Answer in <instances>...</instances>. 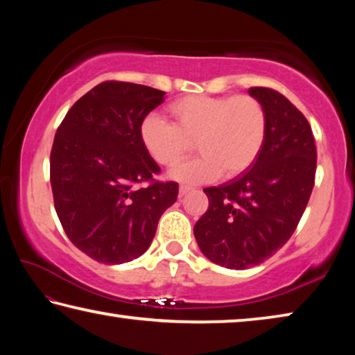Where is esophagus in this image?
Segmentation results:
<instances>
[{"mask_svg": "<svg viewBox=\"0 0 355 355\" xmlns=\"http://www.w3.org/2000/svg\"><path fill=\"white\" fill-rule=\"evenodd\" d=\"M191 191H192L191 186H184V184H182V186H180V197H184L186 194H189Z\"/></svg>", "mask_w": 355, "mask_h": 355, "instance_id": "obj_1", "label": "esophagus"}]
</instances>
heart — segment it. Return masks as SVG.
Returning a JSON list of instances; mask_svg holds the SVG:
<instances>
[{
	"instance_id": "1",
	"label": "heart",
	"mask_w": 355,
	"mask_h": 355,
	"mask_svg": "<svg viewBox=\"0 0 355 355\" xmlns=\"http://www.w3.org/2000/svg\"><path fill=\"white\" fill-rule=\"evenodd\" d=\"M172 122L147 116L139 136L159 166L171 167L189 155L200 156L171 171L182 183H207L224 172L233 178L249 169L266 141L268 114L252 95H186L167 106Z\"/></svg>"
}]
</instances>
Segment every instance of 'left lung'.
<instances>
[{"instance_id":"obj_1","label":"left lung","mask_w":355,"mask_h":355,"mask_svg":"<svg viewBox=\"0 0 355 355\" xmlns=\"http://www.w3.org/2000/svg\"><path fill=\"white\" fill-rule=\"evenodd\" d=\"M249 94L266 110V141L248 172L203 189L209 205L194 225L202 254L228 269L257 266L284 248L315 186L316 146L304 114L274 89Z\"/></svg>"}]
</instances>
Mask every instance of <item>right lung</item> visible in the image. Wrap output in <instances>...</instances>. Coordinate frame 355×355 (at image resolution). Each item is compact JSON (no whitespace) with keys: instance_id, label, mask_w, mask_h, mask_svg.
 Here are the masks:
<instances>
[{"instance_id":"1","label":"right lung","mask_w":355,"mask_h":355,"mask_svg":"<svg viewBox=\"0 0 355 355\" xmlns=\"http://www.w3.org/2000/svg\"><path fill=\"white\" fill-rule=\"evenodd\" d=\"M163 91L123 81L91 89L65 114L50 155V182L65 235L92 260L120 264L146 252L178 183L156 182L142 120ZM147 181L148 187H139Z\"/></svg>"}]
</instances>
